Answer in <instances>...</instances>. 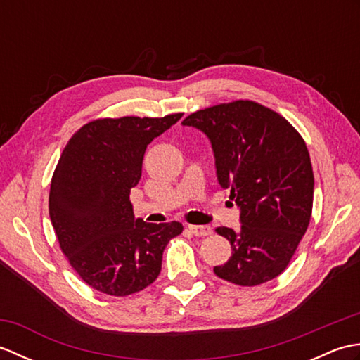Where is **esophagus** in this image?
Returning <instances> with one entry per match:
<instances>
[{
	"mask_svg": "<svg viewBox=\"0 0 360 360\" xmlns=\"http://www.w3.org/2000/svg\"><path fill=\"white\" fill-rule=\"evenodd\" d=\"M188 231L192 232L195 236H207L212 233V227L210 226H196V224H190Z\"/></svg>",
	"mask_w": 360,
	"mask_h": 360,
	"instance_id": "obj_1",
	"label": "esophagus"
}]
</instances>
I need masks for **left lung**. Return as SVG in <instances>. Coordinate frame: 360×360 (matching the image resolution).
I'll list each match as a JSON object with an SVG mask.
<instances>
[{
	"label": "left lung",
	"instance_id": "obj_1",
	"mask_svg": "<svg viewBox=\"0 0 360 360\" xmlns=\"http://www.w3.org/2000/svg\"><path fill=\"white\" fill-rule=\"evenodd\" d=\"M182 125L209 137L218 182L231 188L241 229L217 227L232 257L213 267L219 278L257 286L286 269L309 226L314 173L303 137L289 122L252 101L192 112Z\"/></svg>",
	"mask_w": 360,
	"mask_h": 360
}]
</instances>
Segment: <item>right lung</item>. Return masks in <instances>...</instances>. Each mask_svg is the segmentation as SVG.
<instances>
[{
	"mask_svg": "<svg viewBox=\"0 0 360 360\" xmlns=\"http://www.w3.org/2000/svg\"><path fill=\"white\" fill-rule=\"evenodd\" d=\"M181 117L97 119L60 156L51 181V223L72 269L96 290L125 297L150 286L168 241L184 229L178 221L134 218L129 201L147 145Z\"/></svg>",
	"mask_w": 360,
	"mask_h": 360,
	"instance_id": "add662e5",
	"label": "right lung"
}]
</instances>
